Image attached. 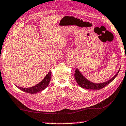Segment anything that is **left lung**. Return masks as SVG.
Listing matches in <instances>:
<instances>
[{"mask_svg":"<svg viewBox=\"0 0 126 126\" xmlns=\"http://www.w3.org/2000/svg\"><path fill=\"white\" fill-rule=\"evenodd\" d=\"M119 70H120V68H119V71H118V72L115 74V75L111 79L101 83H94L88 80L85 77V76H83L82 74L80 72V71H79V69L78 68L76 69L75 77L76 82L82 88L89 90H100L103 89V87H104L107 85L109 84L111 82H112L114 79L117 76Z\"/></svg>","mask_w":126,"mask_h":126,"instance_id":"1","label":"left lung"}]
</instances>
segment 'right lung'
Listing matches in <instances>:
<instances>
[{
    "label": "right lung",
    "mask_w": 126,
    "mask_h": 126,
    "mask_svg": "<svg viewBox=\"0 0 126 126\" xmlns=\"http://www.w3.org/2000/svg\"><path fill=\"white\" fill-rule=\"evenodd\" d=\"M51 75V72L49 71L48 73L45 76V77L44 78V79L41 82H40L39 83L33 86L28 87V88H24V87L18 86L17 85L16 86V87H17L19 89L21 90L22 91L26 92V93H27L36 94L40 91L44 90H45L47 87V86H48L50 82V81Z\"/></svg>",
    "instance_id": "add662e5"
}]
</instances>
